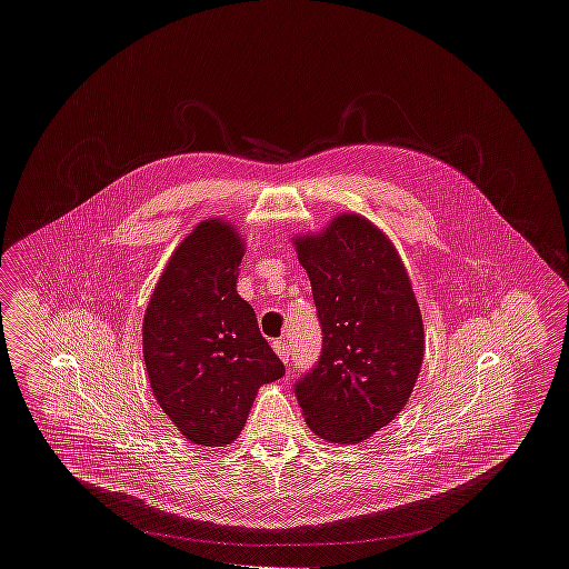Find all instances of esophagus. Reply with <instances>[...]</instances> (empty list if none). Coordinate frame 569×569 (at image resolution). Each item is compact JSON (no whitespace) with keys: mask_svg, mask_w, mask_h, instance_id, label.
Listing matches in <instances>:
<instances>
[{"mask_svg":"<svg viewBox=\"0 0 569 569\" xmlns=\"http://www.w3.org/2000/svg\"><path fill=\"white\" fill-rule=\"evenodd\" d=\"M272 350L281 358V362H288V360H290V348H288V343H286L283 339L272 341Z\"/></svg>","mask_w":569,"mask_h":569,"instance_id":"esophagus-1","label":"esophagus"}]
</instances>
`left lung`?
I'll return each instance as SVG.
<instances>
[{"label": "left lung", "instance_id": "1", "mask_svg": "<svg viewBox=\"0 0 569 569\" xmlns=\"http://www.w3.org/2000/svg\"><path fill=\"white\" fill-rule=\"evenodd\" d=\"M322 326V353L297 383L309 429L360 443L406 407L425 358V326L406 264L373 221L339 213L297 234Z\"/></svg>", "mask_w": 569, "mask_h": 569}]
</instances>
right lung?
<instances>
[{
    "mask_svg": "<svg viewBox=\"0 0 569 569\" xmlns=\"http://www.w3.org/2000/svg\"><path fill=\"white\" fill-rule=\"evenodd\" d=\"M243 256V237L230 221H200L172 251L142 320L153 397L198 446L232 443L258 388L286 373L237 292Z\"/></svg>",
    "mask_w": 569,
    "mask_h": 569,
    "instance_id": "right-lung-1",
    "label": "right lung"
}]
</instances>
